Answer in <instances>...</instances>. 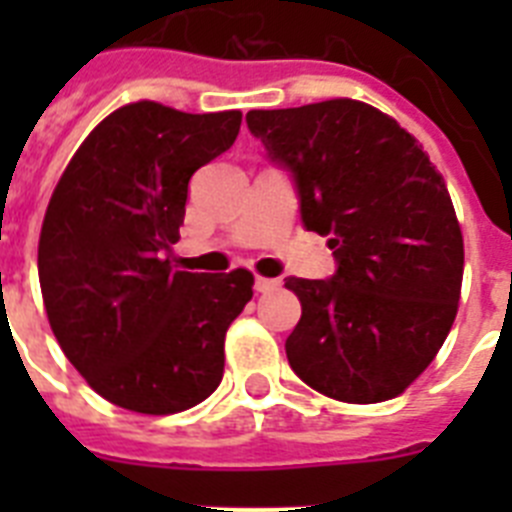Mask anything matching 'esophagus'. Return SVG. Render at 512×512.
Here are the masks:
<instances>
[{"instance_id": "obj_1", "label": "esophagus", "mask_w": 512, "mask_h": 512, "mask_svg": "<svg viewBox=\"0 0 512 512\" xmlns=\"http://www.w3.org/2000/svg\"><path fill=\"white\" fill-rule=\"evenodd\" d=\"M279 284H281L279 279H263V276H257L255 292H273V289H279Z\"/></svg>"}]
</instances>
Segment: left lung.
<instances>
[{"mask_svg": "<svg viewBox=\"0 0 512 512\" xmlns=\"http://www.w3.org/2000/svg\"><path fill=\"white\" fill-rule=\"evenodd\" d=\"M247 127L292 177L305 228L332 236L335 276L287 279L303 305L289 366L348 404L404 393L460 303L465 249L444 177L396 119L358 100L249 111Z\"/></svg>", "mask_w": 512, "mask_h": 512, "instance_id": "1", "label": "left lung"}]
</instances>
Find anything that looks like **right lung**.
Masks as SVG:
<instances>
[{
  "label": "right lung",
  "mask_w": 512,
  "mask_h": 512,
  "mask_svg": "<svg viewBox=\"0 0 512 512\" xmlns=\"http://www.w3.org/2000/svg\"><path fill=\"white\" fill-rule=\"evenodd\" d=\"M239 127V111L130 103L87 135L52 191L39 236L47 319L76 372L122 409L183 412L223 380L225 332L255 279L175 271L167 255L188 180Z\"/></svg>",
  "instance_id": "right-lung-1"
}]
</instances>
